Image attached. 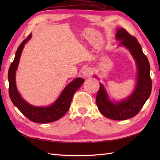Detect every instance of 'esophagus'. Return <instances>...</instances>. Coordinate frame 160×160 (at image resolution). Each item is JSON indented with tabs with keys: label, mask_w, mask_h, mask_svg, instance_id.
<instances>
[{
	"label": "esophagus",
	"mask_w": 160,
	"mask_h": 160,
	"mask_svg": "<svg viewBox=\"0 0 160 160\" xmlns=\"http://www.w3.org/2000/svg\"><path fill=\"white\" fill-rule=\"evenodd\" d=\"M92 75V71L90 69H86L83 71V76L84 78H89Z\"/></svg>",
	"instance_id": "1"
}]
</instances>
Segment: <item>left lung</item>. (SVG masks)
<instances>
[{
  "instance_id": "obj_1",
  "label": "left lung",
  "mask_w": 160,
  "mask_h": 160,
  "mask_svg": "<svg viewBox=\"0 0 160 160\" xmlns=\"http://www.w3.org/2000/svg\"><path fill=\"white\" fill-rule=\"evenodd\" d=\"M115 38L120 41L119 45L124 46L128 49L135 60L138 68L137 85L127 99L113 102L103 84L100 83L96 96V104L100 113L105 117L114 120H124L135 116L150 96L152 89L150 64L138 40L129 34L125 29H118Z\"/></svg>"
}]
</instances>
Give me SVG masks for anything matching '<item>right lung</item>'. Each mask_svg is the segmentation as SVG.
<instances>
[{"label":"right lung","mask_w":160,"mask_h":160,"mask_svg":"<svg viewBox=\"0 0 160 160\" xmlns=\"http://www.w3.org/2000/svg\"><path fill=\"white\" fill-rule=\"evenodd\" d=\"M32 33L18 47L16 56L8 71L9 94L13 104L29 120L36 123H49L59 120L68 111L75 92L84 82L82 78H77L64 88L60 96L49 107H35L27 102L20 96L16 85V71L25 44L31 38Z\"/></svg>","instance_id":"add662e5"}]
</instances>
